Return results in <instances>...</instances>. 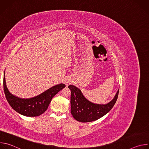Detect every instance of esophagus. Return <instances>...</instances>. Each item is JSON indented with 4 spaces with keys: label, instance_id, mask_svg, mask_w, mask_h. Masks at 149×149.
I'll return each mask as SVG.
<instances>
[{
    "label": "esophagus",
    "instance_id": "obj_1",
    "mask_svg": "<svg viewBox=\"0 0 149 149\" xmlns=\"http://www.w3.org/2000/svg\"><path fill=\"white\" fill-rule=\"evenodd\" d=\"M66 86H68L71 84V81L70 79H67V80H65V82Z\"/></svg>",
    "mask_w": 149,
    "mask_h": 149
}]
</instances>
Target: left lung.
Segmentation results:
<instances>
[{
	"instance_id": "1",
	"label": "left lung",
	"mask_w": 149,
	"mask_h": 149,
	"mask_svg": "<svg viewBox=\"0 0 149 149\" xmlns=\"http://www.w3.org/2000/svg\"><path fill=\"white\" fill-rule=\"evenodd\" d=\"M71 90V113L73 117L82 123L97 120L108 113L113 107L118 95L119 88L113 99L109 103L99 104L93 103L85 97L78 87L70 85Z\"/></svg>"
}]
</instances>
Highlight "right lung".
<instances>
[{
	"label": "right lung",
	"instance_id": "right-lung-1",
	"mask_svg": "<svg viewBox=\"0 0 149 149\" xmlns=\"http://www.w3.org/2000/svg\"><path fill=\"white\" fill-rule=\"evenodd\" d=\"M65 87V84H59L34 97L19 98L11 94L8 89L5 79V71L4 72L3 88L6 100L14 110L25 116L36 117L43 114L47 110L52 98Z\"/></svg>",
	"mask_w": 149,
	"mask_h": 149
}]
</instances>
